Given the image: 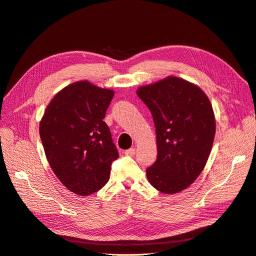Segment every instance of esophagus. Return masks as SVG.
Segmentation results:
<instances>
[{
  "label": "esophagus",
  "mask_w": 256,
  "mask_h": 256,
  "mask_svg": "<svg viewBox=\"0 0 256 256\" xmlns=\"http://www.w3.org/2000/svg\"><path fill=\"white\" fill-rule=\"evenodd\" d=\"M136 154V150L134 148H130L126 150V156H134Z\"/></svg>",
  "instance_id": "34e87169"
}]
</instances>
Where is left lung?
Returning a JSON list of instances; mask_svg holds the SVG:
<instances>
[{"label": "left lung", "mask_w": 256, "mask_h": 256, "mask_svg": "<svg viewBox=\"0 0 256 256\" xmlns=\"http://www.w3.org/2000/svg\"><path fill=\"white\" fill-rule=\"evenodd\" d=\"M137 94L156 128L158 154L146 168L148 182L164 194L180 192L200 176L211 153L216 128L211 102L200 88L177 77L141 86Z\"/></svg>", "instance_id": "obj_1"}]
</instances>
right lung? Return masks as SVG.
I'll list each match as a JSON object with an SVG mask.
<instances>
[{
    "mask_svg": "<svg viewBox=\"0 0 256 256\" xmlns=\"http://www.w3.org/2000/svg\"><path fill=\"white\" fill-rule=\"evenodd\" d=\"M112 97V90L88 81L74 82L56 94L40 122L50 168L78 195H90L106 186L112 164L119 157L103 121Z\"/></svg>",
    "mask_w": 256,
    "mask_h": 256,
    "instance_id": "1",
    "label": "right lung"
}]
</instances>
